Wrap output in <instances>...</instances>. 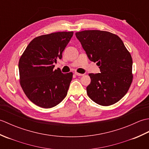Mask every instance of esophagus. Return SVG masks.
Segmentation results:
<instances>
[{"label": "esophagus", "mask_w": 149, "mask_h": 149, "mask_svg": "<svg viewBox=\"0 0 149 149\" xmlns=\"http://www.w3.org/2000/svg\"><path fill=\"white\" fill-rule=\"evenodd\" d=\"M75 75H76L77 76H83V75H84V74H79V73H77V72H75Z\"/></svg>", "instance_id": "34e87169"}]
</instances>
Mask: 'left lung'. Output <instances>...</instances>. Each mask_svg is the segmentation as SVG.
<instances>
[{
  "instance_id": "8db88e82",
  "label": "left lung",
  "mask_w": 149,
  "mask_h": 149,
  "mask_svg": "<svg viewBox=\"0 0 149 149\" xmlns=\"http://www.w3.org/2000/svg\"><path fill=\"white\" fill-rule=\"evenodd\" d=\"M88 58L100 73L89 74L88 95L101 106L112 105L127 93L132 81V59L122 40L115 34L99 30L75 33Z\"/></svg>"
}]
</instances>
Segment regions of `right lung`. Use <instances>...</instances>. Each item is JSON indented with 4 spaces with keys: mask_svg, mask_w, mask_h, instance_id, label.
<instances>
[{
    "mask_svg": "<svg viewBox=\"0 0 149 149\" xmlns=\"http://www.w3.org/2000/svg\"><path fill=\"white\" fill-rule=\"evenodd\" d=\"M74 32H58L34 38L18 63L20 84L28 99L43 108H51L65 99L72 79V72L54 70V63L62 53Z\"/></svg>",
    "mask_w": 149,
    "mask_h": 149,
    "instance_id": "right-lung-1",
    "label": "right lung"
}]
</instances>
